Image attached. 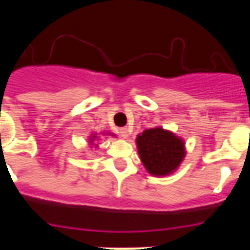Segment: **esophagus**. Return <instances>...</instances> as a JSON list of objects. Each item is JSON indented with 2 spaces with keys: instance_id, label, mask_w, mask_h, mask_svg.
Wrapping results in <instances>:
<instances>
[{
  "instance_id": "1",
  "label": "esophagus",
  "mask_w": 250,
  "mask_h": 250,
  "mask_svg": "<svg viewBox=\"0 0 250 250\" xmlns=\"http://www.w3.org/2000/svg\"><path fill=\"white\" fill-rule=\"evenodd\" d=\"M119 132H120V135L123 136V138L126 139L130 134V130L127 129V127H121V129L119 130Z\"/></svg>"
}]
</instances>
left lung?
<instances>
[{
  "mask_svg": "<svg viewBox=\"0 0 250 250\" xmlns=\"http://www.w3.org/2000/svg\"><path fill=\"white\" fill-rule=\"evenodd\" d=\"M136 144L141 161L151 175H169L185 156L184 141L163 127L145 130L138 135Z\"/></svg>",
  "mask_w": 250,
  "mask_h": 250,
  "instance_id": "obj_1",
  "label": "left lung"
}]
</instances>
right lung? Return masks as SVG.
<instances>
[{"label":"right lung","mask_w":250,"mask_h":250,"mask_svg":"<svg viewBox=\"0 0 250 250\" xmlns=\"http://www.w3.org/2000/svg\"><path fill=\"white\" fill-rule=\"evenodd\" d=\"M94 139H95V135L91 136V144H92V141H94Z\"/></svg>","instance_id":"1"}]
</instances>
